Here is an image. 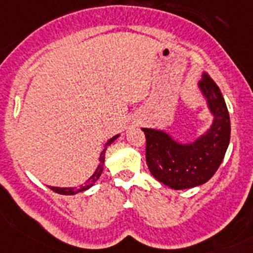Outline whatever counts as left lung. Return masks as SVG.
<instances>
[{"mask_svg": "<svg viewBox=\"0 0 253 253\" xmlns=\"http://www.w3.org/2000/svg\"><path fill=\"white\" fill-rule=\"evenodd\" d=\"M213 122L195 141L179 143L169 133L141 128L145 133V159L152 175L173 190H186L208 182L221 165L230 143V116L218 85L208 74L199 83Z\"/></svg>", "mask_w": 253, "mask_h": 253, "instance_id": "1", "label": "left lung"}]
</instances>
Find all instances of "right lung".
<instances>
[{
  "instance_id": "right-lung-1",
  "label": "right lung",
  "mask_w": 253,
  "mask_h": 253,
  "mask_svg": "<svg viewBox=\"0 0 253 253\" xmlns=\"http://www.w3.org/2000/svg\"><path fill=\"white\" fill-rule=\"evenodd\" d=\"M118 136H120V135H116V136L112 137V139L108 140V143L104 145V149H102V152L100 153V159H98L100 164H98L97 169L94 170V173L92 174L91 178H89L85 183H83L80 187H78V188L77 187H50V190L54 191V192H57V194L59 195H75V194H79V192H83V191L88 190V188H91V187L97 182V179L102 174V170H104V162H105V152L106 149H108V145L112 144L113 141L116 140Z\"/></svg>"
}]
</instances>
